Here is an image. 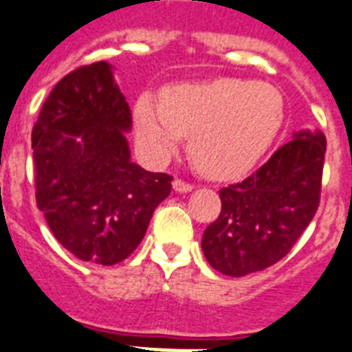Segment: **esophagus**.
Listing matches in <instances>:
<instances>
[{
	"label": "esophagus",
	"mask_w": 352,
	"mask_h": 352,
	"mask_svg": "<svg viewBox=\"0 0 352 352\" xmlns=\"http://www.w3.org/2000/svg\"><path fill=\"white\" fill-rule=\"evenodd\" d=\"M173 187L174 190H178V192H190V190L194 189L192 184H189V182H185V179H179V178L174 179Z\"/></svg>",
	"instance_id": "esophagus-1"
}]
</instances>
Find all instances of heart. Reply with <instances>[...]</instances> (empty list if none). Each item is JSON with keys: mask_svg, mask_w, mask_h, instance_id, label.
<instances>
[{"mask_svg": "<svg viewBox=\"0 0 352 352\" xmlns=\"http://www.w3.org/2000/svg\"><path fill=\"white\" fill-rule=\"evenodd\" d=\"M283 120L282 92L241 78L167 87L163 100L142 94L134 107L138 143L148 160H167L190 136L194 165L212 178H234L254 167Z\"/></svg>", "mask_w": 352, "mask_h": 352, "instance_id": "obj_1", "label": "heart"}]
</instances>
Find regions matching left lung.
I'll use <instances>...</instances> for the list:
<instances>
[{"label": "left lung", "mask_w": 352, "mask_h": 352, "mask_svg": "<svg viewBox=\"0 0 352 352\" xmlns=\"http://www.w3.org/2000/svg\"><path fill=\"white\" fill-rule=\"evenodd\" d=\"M325 151L322 132H298L249 178L220 190L221 212L201 238L212 269L245 276L291 251L318 210Z\"/></svg>", "instance_id": "left-lung-1"}]
</instances>
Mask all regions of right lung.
Returning <instances> with one entry per match:
<instances>
[{"mask_svg": "<svg viewBox=\"0 0 352 352\" xmlns=\"http://www.w3.org/2000/svg\"><path fill=\"white\" fill-rule=\"evenodd\" d=\"M132 114L105 61L61 78L32 129L36 204L76 258L114 265L134 252L173 176L131 162Z\"/></svg>", "mask_w": 352, "mask_h": 352, "instance_id": "1", "label": "right lung"}]
</instances>
